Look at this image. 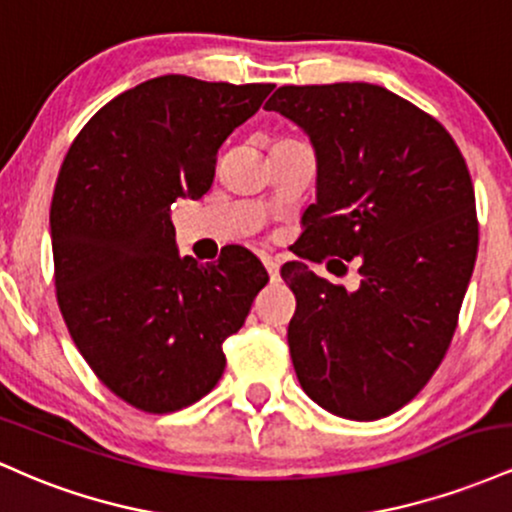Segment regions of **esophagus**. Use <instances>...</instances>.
<instances>
[{"instance_id": "1", "label": "esophagus", "mask_w": 512, "mask_h": 512, "mask_svg": "<svg viewBox=\"0 0 512 512\" xmlns=\"http://www.w3.org/2000/svg\"><path fill=\"white\" fill-rule=\"evenodd\" d=\"M262 262H264V267H267L269 279H272V281L279 279V262H276L274 257H269V255H262Z\"/></svg>"}]
</instances>
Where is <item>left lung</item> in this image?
<instances>
[{
	"label": "left lung",
	"instance_id": "obj_1",
	"mask_svg": "<svg viewBox=\"0 0 512 512\" xmlns=\"http://www.w3.org/2000/svg\"><path fill=\"white\" fill-rule=\"evenodd\" d=\"M264 108L301 127L317 158L305 257L361 274L346 291L303 262L281 267L298 383L342 419H383L419 395L455 334L479 245L467 163L438 120L383 86H281Z\"/></svg>",
	"mask_w": 512,
	"mask_h": 512
}]
</instances>
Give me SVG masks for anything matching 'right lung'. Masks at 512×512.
Instances as JSON below:
<instances>
[{
  "instance_id": "add662e5",
  "label": "right lung",
  "mask_w": 512,
  "mask_h": 512,
  "mask_svg": "<svg viewBox=\"0 0 512 512\" xmlns=\"http://www.w3.org/2000/svg\"><path fill=\"white\" fill-rule=\"evenodd\" d=\"M272 88L156 76L103 105L62 163L50 207L57 303L101 383L149 414L214 390L223 339L269 281L240 245L216 264L180 257L170 204L207 195L221 144Z\"/></svg>"
}]
</instances>
